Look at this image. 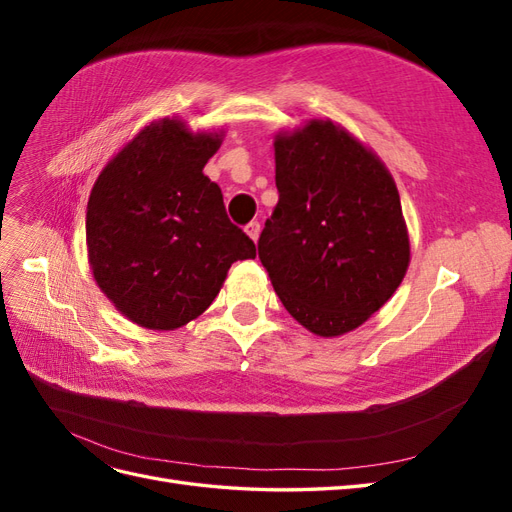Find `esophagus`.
Here are the masks:
<instances>
[{
    "label": "esophagus",
    "instance_id": "34e87169",
    "mask_svg": "<svg viewBox=\"0 0 512 512\" xmlns=\"http://www.w3.org/2000/svg\"><path fill=\"white\" fill-rule=\"evenodd\" d=\"M245 232H247V235H250V239H252V241H256V239H258V235H260V224H258L256 220H252L250 224L245 226Z\"/></svg>",
    "mask_w": 512,
    "mask_h": 512
}]
</instances>
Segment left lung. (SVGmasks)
I'll use <instances>...</instances> for the list:
<instances>
[{
  "label": "left lung",
  "mask_w": 512,
  "mask_h": 512,
  "mask_svg": "<svg viewBox=\"0 0 512 512\" xmlns=\"http://www.w3.org/2000/svg\"><path fill=\"white\" fill-rule=\"evenodd\" d=\"M280 200L258 239L288 314L322 337L344 335L393 297L410 262L395 181L333 121L275 138Z\"/></svg>",
  "instance_id": "left-lung-1"
}]
</instances>
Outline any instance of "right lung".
<instances>
[{"mask_svg": "<svg viewBox=\"0 0 512 512\" xmlns=\"http://www.w3.org/2000/svg\"><path fill=\"white\" fill-rule=\"evenodd\" d=\"M220 134H190L177 119L151 123L100 173L87 205L89 265L121 314L173 331L218 297L232 262L256 245L226 215L203 175Z\"/></svg>", "mask_w": 512, "mask_h": 512, "instance_id": "1", "label": "right lung"}]
</instances>
